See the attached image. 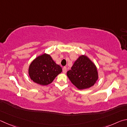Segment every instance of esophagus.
<instances>
[{
	"instance_id": "esophagus-1",
	"label": "esophagus",
	"mask_w": 127,
	"mask_h": 127,
	"mask_svg": "<svg viewBox=\"0 0 127 127\" xmlns=\"http://www.w3.org/2000/svg\"><path fill=\"white\" fill-rule=\"evenodd\" d=\"M62 70H63V72L64 74H65L67 72V68H66V67H64L62 68Z\"/></svg>"
}]
</instances>
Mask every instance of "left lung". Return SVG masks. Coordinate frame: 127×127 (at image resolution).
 Wrapping results in <instances>:
<instances>
[{"label":"left lung","mask_w":127,"mask_h":127,"mask_svg":"<svg viewBox=\"0 0 127 127\" xmlns=\"http://www.w3.org/2000/svg\"><path fill=\"white\" fill-rule=\"evenodd\" d=\"M67 76L73 85L79 90L90 88L96 83L99 77L97 67L87 56L77 58Z\"/></svg>","instance_id":"left-lung-1"}]
</instances>
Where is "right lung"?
Masks as SVG:
<instances>
[{
	"instance_id": "1",
	"label": "right lung",
	"mask_w": 127,
	"mask_h": 127,
	"mask_svg": "<svg viewBox=\"0 0 127 127\" xmlns=\"http://www.w3.org/2000/svg\"><path fill=\"white\" fill-rule=\"evenodd\" d=\"M62 71V67L53 61L50 55L44 53L31 62L28 67V75L35 83L46 86L52 83Z\"/></svg>"
}]
</instances>
